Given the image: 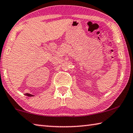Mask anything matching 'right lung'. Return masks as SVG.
<instances>
[{"instance_id":"right-lung-1","label":"right lung","mask_w":133,"mask_h":133,"mask_svg":"<svg viewBox=\"0 0 133 133\" xmlns=\"http://www.w3.org/2000/svg\"><path fill=\"white\" fill-rule=\"evenodd\" d=\"M25 95H26V96H34L33 95H31V94H28V93H26V94H25Z\"/></svg>"}]
</instances>
